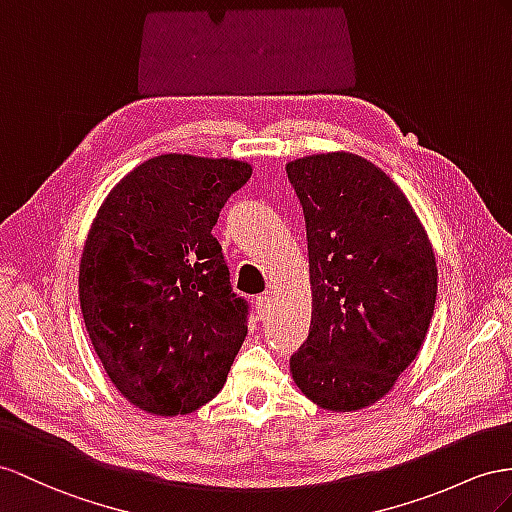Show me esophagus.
<instances>
[{"label":"esophagus","instance_id":"1","mask_svg":"<svg viewBox=\"0 0 512 512\" xmlns=\"http://www.w3.org/2000/svg\"><path fill=\"white\" fill-rule=\"evenodd\" d=\"M272 303H274V294H272V292H264V294L257 296L255 307H257L259 318H266V316H268V311H270Z\"/></svg>","mask_w":512,"mask_h":512}]
</instances>
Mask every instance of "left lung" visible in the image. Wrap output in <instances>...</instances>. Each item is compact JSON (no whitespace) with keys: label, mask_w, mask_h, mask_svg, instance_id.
Listing matches in <instances>:
<instances>
[{"label":"left lung","mask_w":512,"mask_h":512,"mask_svg":"<svg viewBox=\"0 0 512 512\" xmlns=\"http://www.w3.org/2000/svg\"><path fill=\"white\" fill-rule=\"evenodd\" d=\"M285 170L303 205L313 292L292 378L326 411H359L387 396L424 344L435 253L402 190L363 157L320 153Z\"/></svg>","instance_id":"left-lung-1"}]
</instances>
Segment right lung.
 I'll return each mask as SVG.
<instances>
[{
    "label": "right lung",
    "instance_id": "1",
    "mask_svg": "<svg viewBox=\"0 0 512 512\" xmlns=\"http://www.w3.org/2000/svg\"><path fill=\"white\" fill-rule=\"evenodd\" d=\"M251 164L166 153L99 207L80 264V305L106 374L138 409L175 417L212 400L248 331L212 235Z\"/></svg>",
    "mask_w": 512,
    "mask_h": 512
}]
</instances>
